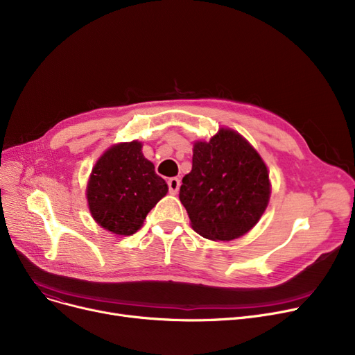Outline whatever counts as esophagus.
Segmentation results:
<instances>
[{
    "label": "esophagus",
    "mask_w": 355,
    "mask_h": 355,
    "mask_svg": "<svg viewBox=\"0 0 355 355\" xmlns=\"http://www.w3.org/2000/svg\"><path fill=\"white\" fill-rule=\"evenodd\" d=\"M168 182V190H170L171 194H177L178 190H180V185H181V181L177 178V177H173L166 181Z\"/></svg>",
    "instance_id": "34e87169"
}]
</instances>
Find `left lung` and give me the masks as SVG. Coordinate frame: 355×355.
I'll use <instances>...</instances> for the list:
<instances>
[{
	"instance_id": "left-lung-1",
	"label": "left lung",
	"mask_w": 355,
	"mask_h": 355,
	"mask_svg": "<svg viewBox=\"0 0 355 355\" xmlns=\"http://www.w3.org/2000/svg\"><path fill=\"white\" fill-rule=\"evenodd\" d=\"M269 196L268 168L243 137L220 129L209 142L194 144L180 200L200 236L221 241L243 236L262 217Z\"/></svg>"
}]
</instances>
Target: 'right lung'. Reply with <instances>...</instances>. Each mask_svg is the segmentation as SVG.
<instances>
[{"label":"right lung","instance_id":"right-lung-1","mask_svg":"<svg viewBox=\"0 0 355 355\" xmlns=\"http://www.w3.org/2000/svg\"><path fill=\"white\" fill-rule=\"evenodd\" d=\"M138 141L109 148L93 168L87 184L89 209L103 229L134 234L146 214L166 194V182L157 175Z\"/></svg>","mask_w":355,"mask_h":355}]
</instances>
